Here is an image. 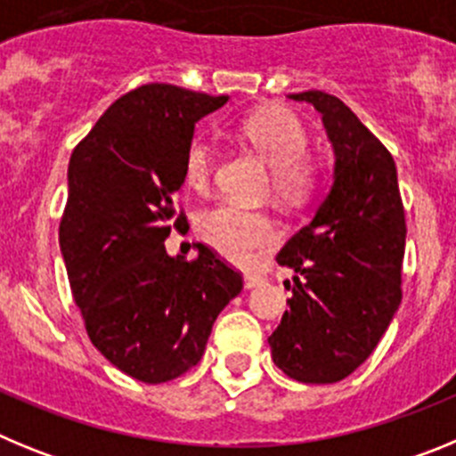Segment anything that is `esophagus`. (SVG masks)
Listing matches in <instances>:
<instances>
[{"label":"esophagus","mask_w":456,"mask_h":456,"mask_svg":"<svg viewBox=\"0 0 456 456\" xmlns=\"http://www.w3.org/2000/svg\"><path fill=\"white\" fill-rule=\"evenodd\" d=\"M260 283H263V276H256V273H247V276H244V288L247 289L256 288V285Z\"/></svg>","instance_id":"obj_1"}]
</instances>
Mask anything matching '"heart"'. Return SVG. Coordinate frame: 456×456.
<instances>
[{
    "label": "heart",
    "instance_id": "b5f03b06",
    "mask_svg": "<svg viewBox=\"0 0 456 456\" xmlns=\"http://www.w3.org/2000/svg\"><path fill=\"white\" fill-rule=\"evenodd\" d=\"M241 139L272 168V191L281 200L299 203L320 184V164L305 155L308 132L299 116L278 104H265L240 123ZM215 173V148L205 136L189 141L183 162L184 184L205 191ZM196 232L208 247L235 265H251L260 248L276 241L273 224L265 212L219 203L203 209L196 219Z\"/></svg>",
    "mask_w": 456,
    "mask_h": 456
}]
</instances>
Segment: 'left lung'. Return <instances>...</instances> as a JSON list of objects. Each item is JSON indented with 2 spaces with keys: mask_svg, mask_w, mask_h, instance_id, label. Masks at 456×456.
Masks as SVG:
<instances>
[{
  "mask_svg": "<svg viewBox=\"0 0 456 456\" xmlns=\"http://www.w3.org/2000/svg\"><path fill=\"white\" fill-rule=\"evenodd\" d=\"M289 98L320 111L336 164L315 216L276 256L294 278L269 347L289 379L336 384L374 352L400 308L404 205L393 155L347 104L324 91Z\"/></svg>",
  "mask_w": 456,
  "mask_h": 456,
  "instance_id": "obj_1",
  "label": "left lung"
}]
</instances>
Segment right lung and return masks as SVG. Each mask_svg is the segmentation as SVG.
Here are the masks:
<instances>
[{
    "label": "right lung",
    "instance_id": "1",
    "mask_svg": "<svg viewBox=\"0 0 456 456\" xmlns=\"http://www.w3.org/2000/svg\"><path fill=\"white\" fill-rule=\"evenodd\" d=\"M228 95L146 84L93 125L68 164L59 244L91 342L143 384H164L199 363L212 324L241 292V273L199 244L171 257L164 240L187 225L173 196L193 127Z\"/></svg>",
    "mask_w": 456,
    "mask_h": 456
}]
</instances>
